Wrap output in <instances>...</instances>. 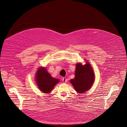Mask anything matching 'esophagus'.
I'll return each mask as SVG.
<instances>
[{
  "label": "esophagus",
  "mask_w": 127,
  "mask_h": 127,
  "mask_svg": "<svg viewBox=\"0 0 127 127\" xmlns=\"http://www.w3.org/2000/svg\"><path fill=\"white\" fill-rule=\"evenodd\" d=\"M62 81L63 83H66V82H67V79H66V78H63L62 79Z\"/></svg>",
  "instance_id": "obj_1"
}]
</instances>
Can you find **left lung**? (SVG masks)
Wrapping results in <instances>:
<instances>
[{"label":"left lung","mask_w":127,"mask_h":127,"mask_svg":"<svg viewBox=\"0 0 127 127\" xmlns=\"http://www.w3.org/2000/svg\"><path fill=\"white\" fill-rule=\"evenodd\" d=\"M75 77L70 83L78 94H82L91 89L95 80V74L89 62L84 65L78 63L76 65Z\"/></svg>","instance_id":"8db88e82"}]
</instances>
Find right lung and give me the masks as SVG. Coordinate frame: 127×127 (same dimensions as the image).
<instances>
[{"label": "right lung", "mask_w": 127, "mask_h": 127, "mask_svg": "<svg viewBox=\"0 0 127 127\" xmlns=\"http://www.w3.org/2000/svg\"><path fill=\"white\" fill-rule=\"evenodd\" d=\"M35 80L38 89L44 93H49L54 86L59 83V80L51 77L45 67H39L36 71Z\"/></svg>", "instance_id": "right-lung-1"}]
</instances>
